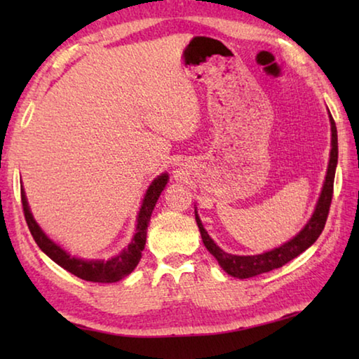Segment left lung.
Segmentation results:
<instances>
[{"instance_id":"1","label":"left lung","mask_w":359,"mask_h":359,"mask_svg":"<svg viewBox=\"0 0 359 359\" xmlns=\"http://www.w3.org/2000/svg\"><path fill=\"white\" fill-rule=\"evenodd\" d=\"M330 114V111H327ZM330 123H331V151H330V163H327L326 169V177L323 182V188H321L320 198L315 205V210L304 228L297 233L294 238L285 242L280 247L272 248L269 252L259 253V255H231L222 250L218 247L214 239L208 234V231L204 229V224L199 218L196 208H194V215H196V223L201 233L203 242L208 250L214 255L215 259L218 261L222 269L226 274L233 276L236 278H250L255 276L264 274L277 267H282L287 264L296 257H299L302 252H306L315 241L320 238L321 231L325 228L327 212H330L331 199H332V187H334V175H336V166H337V128L334 123L332 115L330 114Z\"/></svg>"}]
</instances>
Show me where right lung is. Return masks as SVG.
<instances>
[{
	"mask_svg": "<svg viewBox=\"0 0 359 359\" xmlns=\"http://www.w3.org/2000/svg\"><path fill=\"white\" fill-rule=\"evenodd\" d=\"M169 180L168 172H163L161 175L154 179V182L149 185L147 191L144 194L141 209L137 214V223H136V233L133 236L128 247H125L118 255L109 258V259H83L77 258L66 252L62 245H58L57 242H53L48 236L42 231V228L34 220V217L29 210V205L27 201V194L23 187L20 188L22 194V205H23V214H25V220L32 233L33 239L39 248L44 252L48 258L55 261L58 266H62L71 274L82 278L87 282H98V283H114L118 282L121 278L131 274L137 266L139 259L142 257V250L145 247V241H147V226L154 212L155 204L160 198L161 191L165 190V187Z\"/></svg>",
	"mask_w": 359,
	"mask_h": 359,
	"instance_id": "add662e5",
	"label": "right lung"
}]
</instances>
